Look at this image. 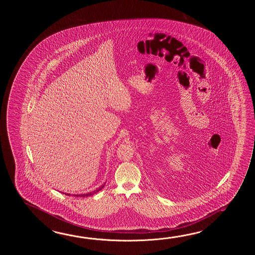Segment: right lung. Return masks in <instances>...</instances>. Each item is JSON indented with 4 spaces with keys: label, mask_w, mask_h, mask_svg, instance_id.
I'll return each mask as SVG.
<instances>
[{
    "label": "right lung",
    "mask_w": 255,
    "mask_h": 255,
    "mask_svg": "<svg viewBox=\"0 0 255 255\" xmlns=\"http://www.w3.org/2000/svg\"><path fill=\"white\" fill-rule=\"evenodd\" d=\"M104 186H105V184L102 185L101 187H99L98 190H94V191H91V192H89V193H86V194H79V195H76V194H75V195L74 196H76V197H88V196H92L93 194H95V193H97V192H98L99 190H102V189H103ZM65 195L69 196L70 195V194L66 193Z\"/></svg>",
    "instance_id": "right-lung-1"
}]
</instances>
